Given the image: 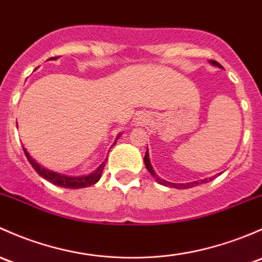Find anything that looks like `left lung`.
Returning a JSON list of instances; mask_svg holds the SVG:
<instances>
[{"instance_id": "obj_1", "label": "left lung", "mask_w": 262, "mask_h": 262, "mask_svg": "<svg viewBox=\"0 0 262 262\" xmlns=\"http://www.w3.org/2000/svg\"><path fill=\"white\" fill-rule=\"evenodd\" d=\"M210 62L213 66H219V68H222V66L220 65L219 62L213 61V60H211ZM144 164H145V168H147V169H148V172H149L150 174H152L153 177L156 178V181L158 182L159 184H162V186H166V187H173V188H177V189L191 188V187H196V186H198V184L207 183V182H210V181L213 180V177H211V178H205V180L196 181V182H189V183H172V182H168L166 180H163V178H161L158 174H157L156 172H154L152 164H150V159H149V153H148V148H147V152H145V156H144Z\"/></svg>"}]
</instances>
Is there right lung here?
I'll list each match as a JSON object with an SVG mask.
<instances>
[{
	"label": "right lung",
	"mask_w": 262,
	"mask_h": 262,
	"mask_svg": "<svg viewBox=\"0 0 262 262\" xmlns=\"http://www.w3.org/2000/svg\"><path fill=\"white\" fill-rule=\"evenodd\" d=\"M51 59H55V57H51ZM119 137H120V134L117 137V139L119 138ZM117 139H115L114 144L117 143ZM22 148H24V145H22ZM24 152H25V156H26V158L29 159L30 164H31L32 168L36 170L38 174L43 178V180L51 182V183L55 184V186L62 187V188H70V189L71 188L73 189L84 188V187H89V186H93V184H95L96 182L100 180L101 173H103V169H104V167H105V162H106V159H105V162H103V163L96 168L94 172L90 173V174L79 176V177H76L75 176V177H73V176H66V174H61V173L54 172V170H50V169H48V168L41 166L40 163H37V162L35 161L31 156H30V153L27 152L26 148H24Z\"/></svg>",
	"instance_id": "obj_1"
}]
</instances>
